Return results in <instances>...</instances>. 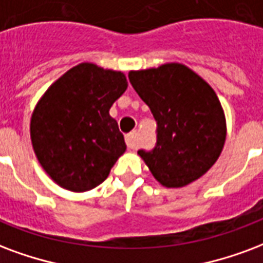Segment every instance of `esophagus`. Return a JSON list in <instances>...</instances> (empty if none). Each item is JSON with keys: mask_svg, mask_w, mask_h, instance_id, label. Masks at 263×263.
Returning <instances> with one entry per match:
<instances>
[{"mask_svg": "<svg viewBox=\"0 0 263 263\" xmlns=\"http://www.w3.org/2000/svg\"><path fill=\"white\" fill-rule=\"evenodd\" d=\"M125 142L129 149H137L138 147V135L137 132L132 131L128 135H125Z\"/></svg>", "mask_w": 263, "mask_h": 263, "instance_id": "obj_1", "label": "esophagus"}]
</instances>
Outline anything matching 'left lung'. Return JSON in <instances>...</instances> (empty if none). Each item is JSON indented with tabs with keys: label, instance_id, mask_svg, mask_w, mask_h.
<instances>
[{
	"label": "left lung",
	"instance_id": "obj_1",
	"mask_svg": "<svg viewBox=\"0 0 263 263\" xmlns=\"http://www.w3.org/2000/svg\"><path fill=\"white\" fill-rule=\"evenodd\" d=\"M128 78L157 122L155 149L138 155L163 186L181 188L198 180L226 142L224 111L215 90L178 62L129 71Z\"/></svg>",
	"mask_w": 263,
	"mask_h": 263
}]
</instances>
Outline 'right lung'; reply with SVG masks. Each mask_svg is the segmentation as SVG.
Instances as JSON below:
<instances>
[{
  "label": "right lung",
  "mask_w": 263,
  "mask_h": 263,
  "mask_svg": "<svg viewBox=\"0 0 263 263\" xmlns=\"http://www.w3.org/2000/svg\"><path fill=\"white\" fill-rule=\"evenodd\" d=\"M128 87L121 71L82 62L44 92L30 118L39 163L57 185L72 192L96 188L126 151L110 108Z\"/></svg>",
  "instance_id": "right-lung-1"
}]
</instances>
